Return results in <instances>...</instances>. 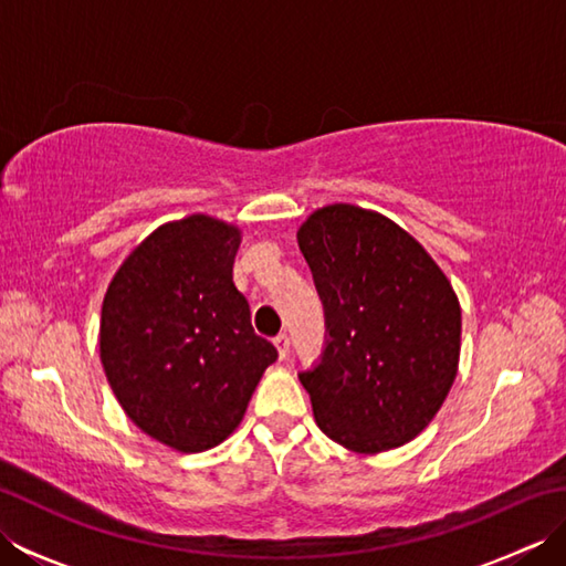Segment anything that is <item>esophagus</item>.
<instances>
[{
  "mask_svg": "<svg viewBox=\"0 0 566 566\" xmlns=\"http://www.w3.org/2000/svg\"><path fill=\"white\" fill-rule=\"evenodd\" d=\"M274 347H276V353H280V359H286V355H290V338H286V333L276 335Z\"/></svg>",
  "mask_w": 566,
  "mask_h": 566,
  "instance_id": "34e87169",
  "label": "esophagus"
}]
</instances>
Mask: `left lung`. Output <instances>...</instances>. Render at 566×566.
I'll use <instances>...</instances> for the list:
<instances>
[{
	"mask_svg": "<svg viewBox=\"0 0 566 566\" xmlns=\"http://www.w3.org/2000/svg\"><path fill=\"white\" fill-rule=\"evenodd\" d=\"M296 238L326 316L318 365L298 371L316 423L347 450L401 448L457 377L452 284L401 226L353 203L314 211Z\"/></svg>",
	"mask_w": 566,
	"mask_h": 566,
	"instance_id": "left-lung-1",
	"label": "left lung"
}]
</instances>
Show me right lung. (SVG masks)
Wrapping results in <instances>:
<instances>
[{
	"label": "right lung",
	"instance_id": "1",
	"mask_svg": "<svg viewBox=\"0 0 566 566\" xmlns=\"http://www.w3.org/2000/svg\"><path fill=\"white\" fill-rule=\"evenodd\" d=\"M238 245V228L211 216L165 223L126 258L102 304L99 353L118 403L179 452L231 436L276 359L233 284Z\"/></svg>",
	"mask_w": 566,
	"mask_h": 566
}]
</instances>
